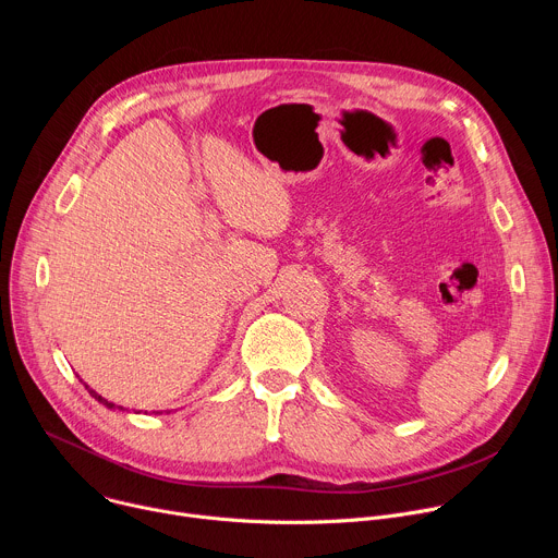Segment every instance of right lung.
Instances as JSON below:
<instances>
[{"instance_id":"right-lung-1","label":"right lung","mask_w":558,"mask_h":558,"mask_svg":"<svg viewBox=\"0 0 558 558\" xmlns=\"http://www.w3.org/2000/svg\"><path fill=\"white\" fill-rule=\"evenodd\" d=\"M86 388H88V392H90V395H93V397H95V400H97V402H99V404H104V407H108V409H119V411H123V407H117V404H112V402H108V400H106V397H101V395H99V392H95V390H93V388H90V386H88V384H86Z\"/></svg>"}]
</instances>
